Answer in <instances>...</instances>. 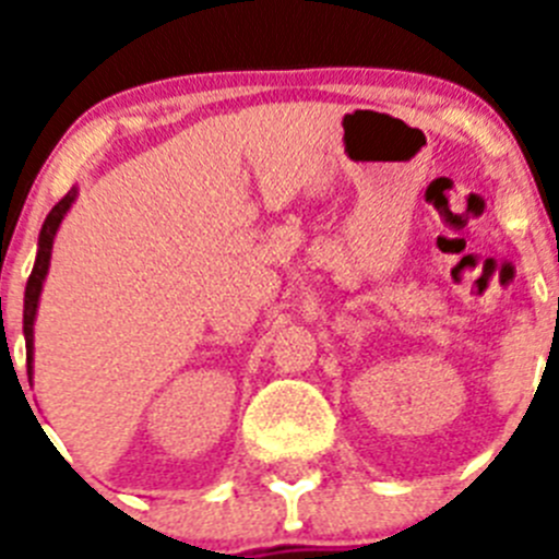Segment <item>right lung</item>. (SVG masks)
Wrapping results in <instances>:
<instances>
[{
	"label": "right lung",
	"mask_w": 559,
	"mask_h": 559,
	"mask_svg": "<svg viewBox=\"0 0 559 559\" xmlns=\"http://www.w3.org/2000/svg\"><path fill=\"white\" fill-rule=\"evenodd\" d=\"M75 201V190H69L61 201H58L52 210H49L47 221L41 226V235H38V254L36 265H33V274L27 280V290H24V341H27V372H29V360H33V322H36V308H38V296H41V283L47 276L49 269V254H52V237H56L58 226H61L63 215Z\"/></svg>",
	"instance_id": "right-lung-1"
}]
</instances>
